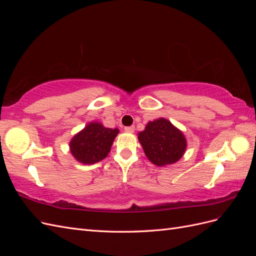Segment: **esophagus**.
<instances>
[{"label": "esophagus", "instance_id": "esophagus-1", "mask_svg": "<svg viewBox=\"0 0 256 256\" xmlns=\"http://www.w3.org/2000/svg\"><path fill=\"white\" fill-rule=\"evenodd\" d=\"M125 131L128 134H134V126H129V127H125Z\"/></svg>", "mask_w": 256, "mask_h": 256}]
</instances>
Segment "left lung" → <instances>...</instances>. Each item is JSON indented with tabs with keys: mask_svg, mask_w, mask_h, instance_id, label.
Instances as JSON below:
<instances>
[{
	"mask_svg": "<svg viewBox=\"0 0 256 256\" xmlns=\"http://www.w3.org/2000/svg\"><path fill=\"white\" fill-rule=\"evenodd\" d=\"M138 141L146 157L159 166L172 164L180 160L187 146L182 131L164 118L147 124L145 130L138 134Z\"/></svg>",
	"mask_w": 256,
	"mask_h": 256,
	"instance_id": "left-lung-1",
	"label": "left lung"
}]
</instances>
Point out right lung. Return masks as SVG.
Listing matches in <instances>:
<instances>
[{
    "instance_id": "1",
    "label": "right lung",
    "mask_w": 256,
    "mask_h": 256,
    "mask_svg": "<svg viewBox=\"0 0 256 256\" xmlns=\"http://www.w3.org/2000/svg\"><path fill=\"white\" fill-rule=\"evenodd\" d=\"M118 129L106 128L99 122H90L70 142L72 156L84 164H92L104 159L109 152Z\"/></svg>"
}]
</instances>
